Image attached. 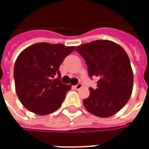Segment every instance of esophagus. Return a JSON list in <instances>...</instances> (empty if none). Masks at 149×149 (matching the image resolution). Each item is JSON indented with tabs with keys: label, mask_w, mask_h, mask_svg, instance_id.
<instances>
[{
	"label": "esophagus",
	"mask_w": 149,
	"mask_h": 149,
	"mask_svg": "<svg viewBox=\"0 0 149 149\" xmlns=\"http://www.w3.org/2000/svg\"><path fill=\"white\" fill-rule=\"evenodd\" d=\"M82 86H83V85H82V84H81V83H79V84H77V85H75L74 88H76V89H80V88H82Z\"/></svg>",
	"instance_id": "34e87169"
}]
</instances>
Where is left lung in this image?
Segmentation results:
<instances>
[{
    "instance_id": "1",
    "label": "left lung",
    "mask_w": 149,
    "mask_h": 149,
    "mask_svg": "<svg viewBox=\"0 0 149 149\" xmlns=\"http://www.w3.org/2000/svg\"><path fill=\"white\" fill-rule=\"evenodd\" d=\"M88 66V76L97 77V88H89L84 108L100 117L118 112L131 97L133 72L128 54L121 46L108 40H97L76 48Z\"/></svg>"
}]
</instances>
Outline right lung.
<instances>
[{"label":"right lung","mask_w":149,"mask_h":149,"mask_svg":"<svg viewBox=\"0 0 149 149\" xmlns=\"http://www.w3.org/2000/svg\"><path fill=\"white\" fill-rule=\"evenodd\" d=\"M75 46L41 42L19 54L14 65L15 88L19 100L37 115L52 113L61 106L71 85L60 81V65ZM56 74L58 77L55 79Z\"/></svg>","instance_id":"right-lung-1"}]
</instances>
